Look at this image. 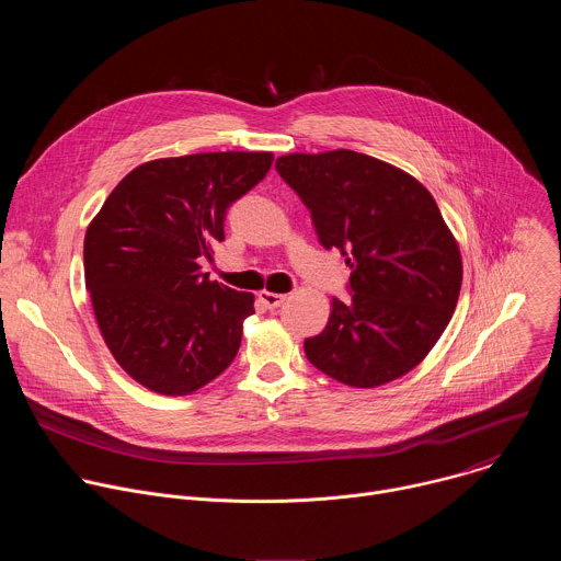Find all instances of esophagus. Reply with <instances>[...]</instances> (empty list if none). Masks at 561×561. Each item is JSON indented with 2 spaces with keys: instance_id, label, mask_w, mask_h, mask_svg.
I'll return each mask as SVG.
<instances>
[{
  "instance_id": "esophagus-1",
  "label": "esophagus",
  "mask_w": 561,
  "mask_h": 561,
  "mask_svg": "<svg viewBox=\"0 0 561 561\" xmlns=\"http://www.w3.org/2000/svg\"><path fill=\"white\" fill-rule=\"evenodd\" d=\"M257 297H260V301H262L268 310H275L277 306H282V304L286 301V295H282V293H271V290H262Z\"/></svg>"
}]
</instances>
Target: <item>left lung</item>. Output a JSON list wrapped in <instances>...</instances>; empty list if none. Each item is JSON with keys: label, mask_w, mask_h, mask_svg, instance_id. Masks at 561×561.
<instances>
[{"label": "left lung", "mask_w": 561, "mask_h": 561, "mask_svg": "<svg viewBox=\"0 0 561 561\" xmlns=\"http://www.w3.org/2000/svg\"><path fill=\"white\" fill-rule=\"evenodd\" d=\"M312 215L324 249L351 273L327 329L304 342L308 362L353 388L411 373L437 344L461 290V253L433 195L407 171L337 148L275 162Z\"/></svg>", "instance_id": "8db88e82"}]
</instances>
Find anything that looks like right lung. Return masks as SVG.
<instances>
[{
    "label": "right lung",
    "instance_id": "obj_1",
    "mask_svg": "<svg viewBox=\"0 0 561 561\" xmlns=\"http://www.w3.org/2000/svg\"><path fill=\"white\" fill-rule=\"evenodd\" d=\"M271 167L266 150L150 159L89 224L84 275L98 327L144 388L191 394L234 359L255 295L210 282L199 262L224 239L226 208Z\"/></svg>",
    "mask_w": 561,
    "mask_h": 561
}]
</instances>
